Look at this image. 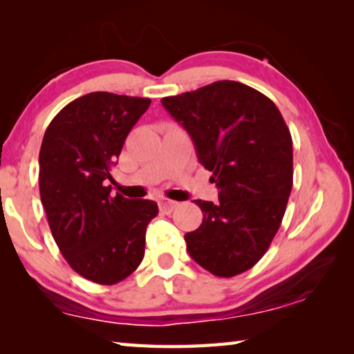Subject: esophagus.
Returning <instances> with one entry per match:
<instances>
[{"mask_svg":"<svg viewBox=\"0 0 354 354\" xmlns=\"http://www.w3.org/2000/svg\"><path fill=\"white\" fill-rule=\"evenodd\" d=\"M158 203H159V209H160V212H164V214H171V212L175 211V209H176V206H178V203H176V201L165 200V198H160Z\"/></svg>","mask_w":354,"mask_h":354,"instance_id":"34e87169","label":"esophagus"}]
</instances>
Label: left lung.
Returning <instances> with one entry per match:
<instances>
[{
    "instance_id": "1",
    "label": "left lung",
    "mask_w": 354,
    "mask_h": 354,
    "mask_svg": "<svg viewBox=\"0 0 354 354\" xmlns=\"http://www.w3.org/2000/svg\"><path fill=\"white\" fill-rule=\"evenodd\" d=\"M212 173L218 203H195L198 230L184 236L196 263L215 277L250 270L283 221L293 184L292 136L277 104L256 88L217 81L160 100Z\"/></svg>"
}]
</instances>
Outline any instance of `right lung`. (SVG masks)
Masks as SVG:
<instances>
[{"label": "right lung", "mask_w": 354, "mask_h": 354, "mask_svg": "<svg viewBox=\"0 0 354 354\" xmlns=\"http://www.w3.org/2000/svg\"><path fill=\"white\" fill-rule=\"evenodd\" d=\"M151 100L92 92L51 120L39 154V189L48 225L65 261L92 283L128 278L145 253L154 201L111 195V165Z\"/></svg>", "instance_id": "obj_1"}]
</instances>
